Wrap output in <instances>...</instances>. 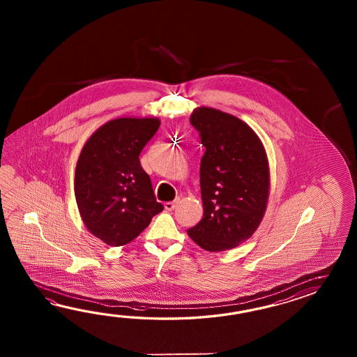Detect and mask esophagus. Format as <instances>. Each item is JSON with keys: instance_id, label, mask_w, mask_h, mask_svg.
<instances>
[{"instance_id": "1", "label": "esophagus", "mask_w": 357, "mask_h": 357, "mask_svg": "<svg viewBox=\"0 0 357 357\" xmlns=\"http://www.w3.org/2000/svg\"><path fill=\"white\" fill-rule=\"evenodd\" d=\"M178 200H180V199H176L174 202H167V203L165 204V208H166L167 211H174L176 208V205L178 203Z\"/></svg>"}]
</instances>
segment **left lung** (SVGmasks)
<instances>
[{
	"label": "left lung",
	"mask_w": 357,
	"mask_h": 357,
	"mask_svg": "<svg viewBox=\"0 0 357 357\" xmlns=\"http://www.w3.org/2000/svg\"><path fill=\"white\" fill-rule=\"evenodd\" d=\"M205 148L200 162L204 214L188 229L204 250H228L257 231L269 197L266 149L249 125L232 114L199 107L190 116Z\"/></svg>",
	"instance_id": "1"
}]
</instances>
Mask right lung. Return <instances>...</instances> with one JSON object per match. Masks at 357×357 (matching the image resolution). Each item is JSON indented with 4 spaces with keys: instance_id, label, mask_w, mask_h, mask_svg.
<instances>
[{
    "instance_id": "right-lung-1",
    "label": "right lung",
    "mask_w": 357,
    "mask_h": 357,
    "mask_svg": "<svg viewBox=\"0 0 357 357\" xmlns=\"http://www.w3.org/2000/svg\"><path fill=\"white\" fill-rule=\"evenodd\" d=\"M160 125L155 117L108 121L88 139L79 155L76 204L89 232L109 246L132 241L163 211L139 160Z\"/></svg>"
}]
</instances>
